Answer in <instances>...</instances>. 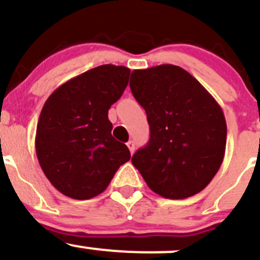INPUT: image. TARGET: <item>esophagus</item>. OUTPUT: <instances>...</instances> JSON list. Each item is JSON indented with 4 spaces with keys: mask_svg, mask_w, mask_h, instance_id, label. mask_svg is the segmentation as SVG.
Returning <instances> with one entry per match:
<instances>
[{
    "mask_svg": "<svg viewBox=\"0 0 260 260\" xmlns=\"http://www.w3.org/2000/svg\"><path fill=\"white\" fill-rule=\"evenodd\" d=\"M127 146H128V148H129V152H131V154H133V153H135V149H136L135 142H133V141H129V142H127Z\"/></svg>",
    "mask_w": 260,
    "mask_h": 260,
    "instance_id": "obj_1",
    "label": "esophagus"
}]
</instances>
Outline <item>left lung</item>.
Segmentation results:
<instances>
[{
  "mask_svg": "<svg viewBox=\"0 0 260 260\" xmlns=\"http://www.w3.org/2000/svg\"><path fill=\"white\" fill-rule=\"evenodd\" d=\"M129 86L151 131L147 146L133 154V166L162 198L186 199L203 191L224 159L221 107L190 73L172 64L133 70Z\"/></svg>",
  "mask_w": 260,
  "mask_h": 260,
  "instance_id": "8db88e82",
  "label": "left lung"
}]
</instances>
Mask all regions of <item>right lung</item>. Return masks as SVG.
<instances>
[{"label": "right lung", "instance_id": "add662e5", "mask_svg": "<svg viewBox=\"0 0 260 260\" xmlns=\"http://www.w3.org/2000/svg\"><path fill=\"white\" fill-rule=\"evenodd\" d=\"M129 74L125 67L101 65L61 84L44 104L36 127V156L62 195L95 198L108 187L120 165L129 161V149L112 136L108 119Z\"/></svg>", "mask_w": 260, "mask_h": 260}]
</instances>
